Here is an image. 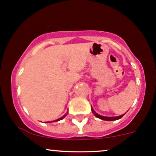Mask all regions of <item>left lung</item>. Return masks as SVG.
Segmentation results:
<instances>
[{"mask_svg": "<svg viewBox=\"0 0 156 156\" xmlns=\"http://www.w3.org/2000/svg\"><path fill=\"white\" fill-rule=\"evenodd\" d=\"M92 112L93 114H94V115L97 117L98 118H100V119H103V120H107V121H113V120H117V119H120L124 116V114H122V115H120L119 116V117H104V116H101V115H99L98 114H97V113L94 112V109L92 108Z\"/></svg>", "mask_w": 156, "mask_h": 156, "instance_id": "8db88e82", "label": "left lung"}]
</instances>
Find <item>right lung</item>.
Returning <instances> with one entry per match:
<instances>
[{"instance_id":"obj_1","label":"right lung","mask_w":156,"mask_h":156,"mask_svg":"<svg viewBox=\"0 0 156 156\" xmlns=\"http://www.w3.org/2000/svg\"><path fill=\"white\" fill-rule=\"evenodd\" d=\"M68 114V113L67 112V114H64V115L63 116V117H61V118H59V119H56V120H55V122H57V121H59V120H61V119H64V117H66V116H67V114ZM53 122H54V121H53Z\"/></svg>"}]
</instances>
